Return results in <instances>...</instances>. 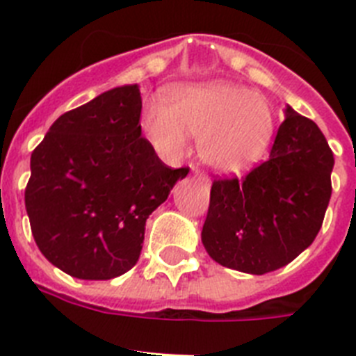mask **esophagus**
I'll list each match as a JSON object with an SVG mask.
<instances>
[{
    "label": "esophagus",
    "mask_w": 356,
    "mask_h": 356,
    "mask_svg": "<svg viewBox=\"0 0 356 356\" xmlns=\"http://www.w3.org/2000/svg\"><path fill=\"white\" fill-rule=\"evenodd\" d=\"M193 175L197 176V178H200V180L203 181V184H205V185H210V178H209V176H207L205 172H201L197 168H193Z\"/></svg>",
    "instance_id": "obj_1"
}]
</instances>
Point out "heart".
Instances as JSON below:
<instances>
[{
	"instance_id": "heart-1",
	"label": "heart",
	"mask_w": 356,
	"mask_h": 356,
	"mask_svg": "<svg viewBox=\"0 0 356 356\" xmlns=\"http://www.w3.org/2000/svg\"><path fill=\"white\" fill-rule=\"evenodd\" d=\"M144 127L163 155H184L193 135L200 139V156L209 168L241 172L266 155L276 119L262 94L213 81L178 90L169 105L153 103L144 115Z\"/></svg>"
}]
</instances>
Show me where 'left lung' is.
Instances as JSON below:
<instances>
[{
	"mask_svg": "<svg viewBox=\"0 0 356 356\" xmlns=\"http://www.w3.org/2000/svg\"><path fill=\"white\" fill-rule=\"evenodd\" d=\"M332 169L323 131L287 106L269 160L241 181L212 184L201 232L207 253L248 275L287 266L319 234L332 196Z\"/></svg>",
	"mask_w": 356,
	"mask_h": 356,
	"instance_id": "obj_1",
	"label": "left lung"
}]
</instances>
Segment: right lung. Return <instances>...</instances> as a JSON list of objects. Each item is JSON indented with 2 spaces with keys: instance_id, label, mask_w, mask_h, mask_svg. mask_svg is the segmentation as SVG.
<instances>
[{
  "instance_id": "obj_1",
  "label": "right lung",
  "mask_w": 356,
  "mask_h": 356,
  "mask_svg": "<svg viewBox=\"0 0 356 356\" xmlns=\"http://www.w3.org/2000/svg\"><path fill=\"white\" fill-rule=\"evenodd\" d=\"M139 85L56 119L30 160L24 205L40 253L80 280H110L139 260L149 213L188 168L171 169L140 135Z\"/></svg>"
}]
</instances>
